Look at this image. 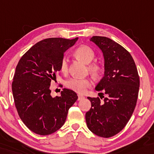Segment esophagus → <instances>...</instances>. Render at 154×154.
<instances>
[{
  "label": "esophagus",
  "mask_w": 154,
  "mask_h": 154,
  "mask_svg": "<svg viewBox=\"0 0 154 154\" xmlns=\"http://www.w3.org/2000/svg\"><path fill=\"white\" fill-rule=\"evenodd\" d=\"M84 99V96H82V95L79 94L78 95V100H81Z\"/></svg>",
  "instance_id": "34e87169"
}]
</instances>
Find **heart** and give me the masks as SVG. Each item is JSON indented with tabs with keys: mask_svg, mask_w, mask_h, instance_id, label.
Masks as SVG:
<instances>
[{
	"mask_svg": "<svg viewBox=\"0 0 154 154\" xmlns=\"http://www.w3.org/2000/svg\"><path fill=\"white\" fill-rule=\"evenodd\" d=\"M75 55L82 62L85 63H88L87 66L88 70L94 77H99L103 75L104 71L103 64L100 62L97 61V60L91 63L96 56V53H95L94 50L91 47L86 46V45H82L75 51ZM68 69L69 65L68 59L66 57H63L60 60V72L63 74H66L68 72ZM66 86L67 88L72 90L73 91L82 94L85 93L87 88L91 86V82L88 78L80 79V78L74 77L67 80L66 82Z\"/></svg>",
	"mask_w": 154,
	"mask_h": 154,
	"instance_id": "obj_1",
	"label": "heart"
}]
</instances>
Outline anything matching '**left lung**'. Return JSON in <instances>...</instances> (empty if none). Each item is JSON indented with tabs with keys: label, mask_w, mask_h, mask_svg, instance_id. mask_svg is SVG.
<instances>
[{
	"label": "left lung",
	"mask_w": 154,
	"mask_h": 154,
	"mask_svg": "<svg viewBox=\"0 0 154 154\" xmlns=\"http://www.w3.org/2000/svg\"><path fill=\"white\" fill-rule=\"evenodd\" d=\"M91 41L103 53L105 75L96 90L103 91L104 94L99 95L107 97L103 101L88 97L91 107L86 113V121L93 133L108 138L122 131L131 119L137 100L140 77L133 57L124 47L106 37L93 36Z\"/></svg>",
	"instance_id": "left-lung-1"
}]
</instances>
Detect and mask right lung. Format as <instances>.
<instances>
[{
    "mask_svg": "<svg viewBox=\"0 0 154 154\" xmlns=\"http://www.w3.org/2000/svg\"><path fill=\"white\" fill-rule=\"evenodd\" d=\"M77 39L41 40L22 56L16 67L12 83L15 107L23 123L38 135H48L60 129L78 98L76 93L67 88L53 98L50 90L64 52Z\"/></svg>",
    "mask_w": 154,
    "mask_h": 154,
    "instance_id": "add662e5",
    "label": "right lung"
}]
</instances>
